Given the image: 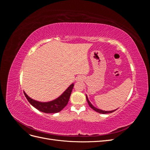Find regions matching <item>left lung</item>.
Returning a JSON list of instances; mask_svg holds the SVG:
<instances>
[{
  "mask_svg": "<svg viewBox=\"0 0 150 150\" xmlns=\"http://www.w3.org/2000/svg\"><path fill=\"white\" fill-rule=\"evenodd\" d=\"M86 99H87V101H88V104H89V106L93 110H94V111H96V112H99V113H102V114H106V113H111V112H114V111H115L116 110H113V111H103V110H99V109H98V108H95L94 106H93V105H92V104L90 103V101H89V99H88V96H87V95H86Z\"/></svg>",
  "mask_w": 150,
  "mask_h": 150,
  "instance_id": "1",
  "label": "left lung"
}]
</instances>
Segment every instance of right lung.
I'll return each mask as SVG.
<instances>
[{
    "mask_svg": "<svg viewBox=\"0 0 150 150\" xmlns=\"http://www.w3.org/2000/svg\"><path fill=\"white\" fill-rule=\"evenodd\" d=\"M74 84H71L59 97L53 101L46 103L34 100L29 98L25 92H24V93L31 105H33L40 111L46 113H56L61 111L67 105Z\"/></svg>",
    "mask_w": 150,
    "mask_h": 150,
    "instance_id": "right-lung-1",
    "label": "right lung"
}]
</instances>
